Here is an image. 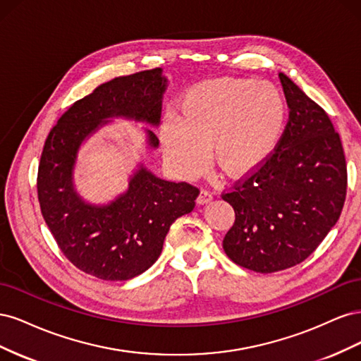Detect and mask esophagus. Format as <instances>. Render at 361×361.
Returning <instances> with one entry per match:
<instances>
[{
    "mask_svg": "<svg viewBox=\"0 0 361 361\" xmlns=\"http://www.w3.org/2000/svg\"><path fill=\"white\" fill-rule=\"evenodd\" d=\"M211 200H212V194L209 191L202 190L200 194H199V197H197V203L199 204H206V203H209Z\"/></svg>",
    "mask_w": 361,
    "mask_h": 361,
    "instance_id": "1",
    "label": "esophagus"
}]
</instances>
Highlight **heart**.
I'll use <instances>...</instances> for the list:
<instances>
[{"mask_svg": "<svg viewBox=\"0 0 361 361\" xmlns=\"http://www.w3.org/2000/svg\"><path fill=\"white\" fill-rule=\"evenodd\" d=\"M288 102L271 81L215 80L182 96L178 116L161 126L164 157L182 178L203 171L211 147L214 162L231 178L260 167L280 143Z\"/></svg>", "mask_w": 361, "mask_h": 361, "instance_id": "heart-1", "label": "heart"}]
</instances>
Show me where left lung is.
<instances>
[{"mask_svg":"<svg viewBox=\"0 0 361 361\" xmlns=\"http://www.w3.org/2000/svg\"><path fill=\"white\" fill-rule=\"evenodd\" d=\"M289 106L280 143L262 166L221 197L235 211L223 239L236 265L269 274L301 264L337 223L346 197L341 137L322 108L285 73Z\"/></svg>","mask_w":361,"mask_h":361,"instance_id":"left-lung-1","label":"left lung"}]
</instances>
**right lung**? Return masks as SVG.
<instances>
[{
  "label": "right lung",
  "mask_w": 361,
  "mask_h": 361,
  "mask_svg": "<svg viewBox=\"0 0 361 361\" xmlns=\"http://www.w3.org/2000/svg\"><path fill=\"white\" fill-rule=\"evenodd\" d=\"M167 78L162 69L118 76L96 87L64 113L43 146L37 173L42 215L63 255L85 274L129 280L159 257L170 226L190 214L199 190L159 179L140 164L128 190L106 204L85 202L75 190L73 170L84 141L114 117L157 128ZM149 149L159 140L146 129Z\"/></svg>",
  "instance_id": "1"
}]
</instances>
